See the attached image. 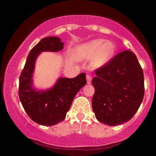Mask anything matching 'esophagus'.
Wrapping results in <instances>:
<instances>
[{"instance_id":"obj_1","label":"esophagus","mask_w":156,"mask_h":156,"mask_svg":"<svg viewBox=\"0 0 156 156\" xmlns=\"http://www.w3.org/2000/svg\"><path fill=\"white\" fill-rule=\"evenodd\" d=\"M86 78H87V83H88V84H90V82H91V80H92L91 76L89 75V74H87V76H86Z\"/></svg>"}]
</instances>
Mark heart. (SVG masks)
<instances>
[{
    "mask_svg": "<svg viewBox=\"0 0 156 156\" xmlns=\"http://www.w3.org/2000/svg\"><path fill=\"white\" fill-rule=\"evenodd\" d=\"M115 51V46L112 42L96 39L77 47L75 55L78 60H86L92 58L94 67L101 68L109 62Z\"/></svg>",
    "mask_w": 156,
    "mask_h": 156,
    "instance_id": "1",
    "label": "heart"
}]
</instances>
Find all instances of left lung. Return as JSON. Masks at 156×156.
Wrapping results in <instances>:
<instances>
[{
	"label": "left lung",
	"instance_id": "left-lung-1",
	"mask_svg": "<svg viewBox=\"0 0 156 156\" xmlns=\"http://www.w3.org/2000/svg\"><path fill=\"white\" fill-rule=\"evenodd\" d=\"M92 108L96 119L108 126L127 122L144 94V74L135 54L125 51L95 72Z\"/></svg>",
	"mask_w": 156,
	"mask_h": 156
}]
</instances>
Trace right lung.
I'll return each instance as SVG.
<instances>
[{"instance_id": "obj_1", "label": "right lung", "mask_w": 156, "mask_h": 156, "mask_svg": "<svg viewBox=\"0 0 156 156\" xmlns=\"http://www.w3.org/2000/svg\"><path fill=\"white\" fill-rule=\"evenodd\" d=\"M63 47L59 37L41 40L30 51L19 77V96L23 108L32 120L43 126H53L64 120L76 94L87 83L83 73L74 78L60 77L48 90H38L34 87L33 75L37 57L43 51H62Z\"/></svg>"}]
</instances>
